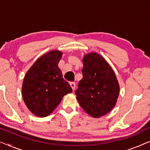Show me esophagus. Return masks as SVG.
<instances>
[{
  "mask_svg": "<svg viewBox=\"0 0 150 150\" xmlns=\"http://www.w3.org/2000/svg\"><path fill=\"white\" fill-rule=\"evenodd\" d=\"M69 84H70L71 89H72V90L74 91V90L75 88H76V83H75V82H71V83H69Z\"/></svg>",
  "mask_w": 150,
  "mask_h": 150,
  "instance_id": "obj_1",
  "label": "esophagus"
}]
</instances>
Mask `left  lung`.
<instances>
[{
	"mask_svg": "<svg viewBox=\"0 0 150 150\" xmlns=\"http://www.w3.org/2000/svg\"><path fill=\"white\" fill-rule=\"evenodd\" d=\"M83 79L75 91L79 103L93 117L110 112L115 105L120 86L113 70L102 56L89 53L84 57Z\"/></svg>",
	"mask_w": 150,
	"mask_h": 150,
	"instance_id": "left-lung-1",
	"label": "left lung"
}]
</instances>
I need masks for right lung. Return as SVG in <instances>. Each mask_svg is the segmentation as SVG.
Returning <instances> with one entry per match:
<instances>
[{
	"instance_id": "1",
	"label": "right lung",
	"mask_w": 150,
	"mask_h": 150,
	"mask_svg": "<svg viewBox=\"0 0 150 150\" xmlns=\"http://www.w3.org/2000/svg\"><path fill=\"white\" fill-rule=\"evenodd\" d=\"M61 55L62 53L57 50L43 55L32 65L24 79L22 97L24 103L38 117L50 115L63 96L72 92L57 66Z\"/></svg>"
}]
</instances>
